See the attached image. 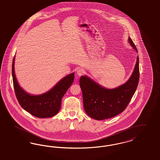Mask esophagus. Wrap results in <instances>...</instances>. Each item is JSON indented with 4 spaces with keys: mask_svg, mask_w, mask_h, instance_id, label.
Listing matches in <instances>:
<instances>
[{
    "mask_svg": "<svg viewBox=\"0 0 160 160\" xmlns=\"http://www.w3.org/2000/svg\"><path fill=\"white\" fill-rule=\"evenodd\" d=\"M77 73L78 76H81L84 73V70L82 69H79L77 70Z\"/></svg>",
    "mask_w": 160,
    "mask_h": 160,
    "instance_id": "obj_1",
    "label": "esophagus"
}]
</instances>
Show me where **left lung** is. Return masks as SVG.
I'll use <instances>...</instances> for the list:
<instances>
[{"label":"left lung","mask_w":160,"mask_h":160,"mask_svg":"<svg viewBox=\"0 0 160 160\" xmlns=\"http://www.w3.org/2000/svg\"><path fill=\"white\" fill-rule=\"evenodd\" d=\"M128 42L137 52L138 50L128 37ZM139 80V57L132 74L128 81L118 87L108 89L90 77L82 76L79 80L82 92L83 108L91 118L103 120L112 118L122 112L130 103L137 89Z\"/></svg>","instance_id":"obj_1"}]
</instances>
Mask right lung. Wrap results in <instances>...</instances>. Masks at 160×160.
I'll use <instances>...</instances> for the list:
<instances>
[{"instance_id": "right-lung-1", "label": "right lung", "mask_w": 160, "mask_h": 160, "mask_svg": "<svg viewBox=\"0 0 160 160\" xmlns=\"http://www.w3.org/2000/svg\"><path fill=\"white\" fill-rule=\"evenodd\" d=\"M15 57L12 67V79L15 93L21 107L37 118H50L56 115L60 109L63 96L74 81L75 73L62 78L46 92L38 95L30 94L23 90L17 81L14 68Z\"/></svg>"}]
</instances>
